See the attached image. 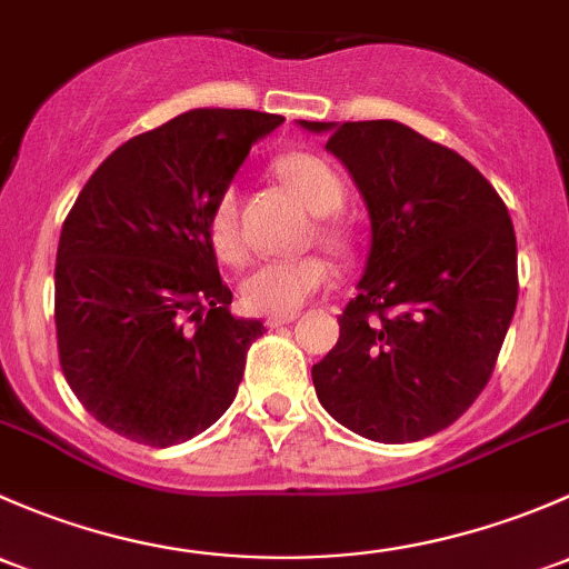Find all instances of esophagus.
Here are the masks:
<instances>
[{
    "label": "esophagus",
    "mask_w": 569,
    "mask_h": 569,
    "mask_svg": "<svg viewBox=\"0 0 569 569\" xmlns=\"http://www.w3.org/2000/svg\"><path fill=\"white\" fill-rule=\"evenodd\" d=\"M296 318H298V315H296V312H292V315H273V318H268V320H266V326H268V328L290 326V323H292V320H296Z\"/></svg>",
    "instance_id": "1"
}]
</instances>
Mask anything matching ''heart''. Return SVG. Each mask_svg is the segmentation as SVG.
Instances as JSON below:
<instances>
[{
    "label": "heart",
    "instance_id": "b5f03b06",
    "mask_svg": "<svg viewBox=\"0 0 569 569\" xmlns=\"http://www.w3.org/2000/svg\"><path fill=\"white\" fill-rule=\"evenodd\" d=\"M277 174L282 183L303 202L315 216H331L342 208L345 183L337 169L326 158L315 153H290L277 161ZM208 236L216 254L227 262L243 257L241 208L238 191L224 189L216 197L208 219ZM326 241L339 243L342 232L333 224L320 227ZM331 266L323 257H298V260H266L251 268L241 282V303L254 315H292L301 309L320 287L331 282Z\"/></svg>",
    "mask_w": 569,
    "mask_h": 569
}]
</instances>
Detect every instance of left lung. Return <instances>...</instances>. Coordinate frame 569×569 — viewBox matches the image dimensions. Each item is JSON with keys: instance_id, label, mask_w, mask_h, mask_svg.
Wrapping results in <instances>:
<instances>
[{"instance_id": "8db88e82", "label": "left lung", "mask_w": 569, "mask_h": 569, "mask_svg": "<svg viewBox=\"0 0 569 569\" xmlns=\"http://www.w3.org/2000/svg\"><path fill=\"white\" fill-rule=\"evenodd\" d=\"M328 133L370 213L359 296L312 367L342 427L378 443L436 436L490 380L518 303V246L493 186L397 120L309 122Z\"/></svg>"}]
</instances>
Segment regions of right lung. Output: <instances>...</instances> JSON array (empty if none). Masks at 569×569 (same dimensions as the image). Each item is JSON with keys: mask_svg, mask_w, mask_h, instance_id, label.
<instances>
[{"mask_svg": "<svg viewBox=\"0 0 569 569\" xmlns=\"http://www.w3.org/2000/svg\"><path fill=\"white\" fill-rule=\"evenodd\" d=\"M284 117L191 109L128 139L62 224L57 348L68 386L103 427L174 447L232 406L260 320L232 318L208 219L257 139Z\"/></svg>", "mask_w": 569, "mask_h": 569, "instance_id": "obj_1", "label": "right lung"}]
</instances>
